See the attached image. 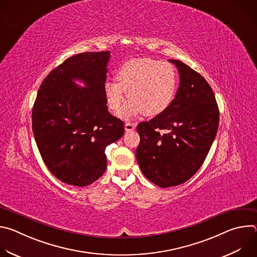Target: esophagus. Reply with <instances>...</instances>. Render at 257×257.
Listing matches in <instances>:
<instances>
[{"label": "esophagus", "instance_id": "esophagus-1", "mask_svg": "<svg viewBox=\"0 0 257 257\" xmlns=\"http://www.w3.org/2000/svg\"><path fill=\"white\" fill-rule=\"evenodd\" d=\"M136 125L134 123H130V122H127L125 124V131L126 132H129V131H133L135 129Z\"/></svg>", "mask_w": 257, "mask_h": 257}]
</instances>
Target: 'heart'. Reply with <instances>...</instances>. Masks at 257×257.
Segmentation results:
<instances>
[{
	"label": "heart",
	"instance_id": "b5f03b06",
	"mask_svg": "<svg viewBox=\"0 0 257 257\" xmlns=\"http://www.w3.org/2000/svg\"><path fill=\"white\" fill-rule=\"evenodd\" d=\"M117 80H106L103 92L109 109L120 114L130 98L122 116L126 119L143 113L156 117L171 106L176 96L178 75L169 62L150 58L133 59L124 63L117 72Z\"/></svg>",
	"mask_w": 257,
	"mask_h": 257
}]
</instances>
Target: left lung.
<instances>
[{
    "label": "left lung",
    "mask_w": 257,
    "mask_h": 257,
    "mask_svg": "<svg viewBox=\"0 0 257 257\" xmlns=\"http://www.w3.org/2000/svg\"><path fill=\"white\" fill-rule=\"evenodd\" d=\"M180 84L167 111L137 126V163L154 184L168 188L188 181L203 164L215 138L219 112L207 81L179 60Z\"/></svg>",
    "instance_id": "obj_1"
}]
</instances>
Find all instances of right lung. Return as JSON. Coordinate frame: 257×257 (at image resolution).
I'll return each instance as SVG.
<instances>
[{
  "instance_id": "right-lung-1",
  "label": "right lung",
  "mask_w": 257,
  "mask_h": 257,
  "mask_svg": "<svg viewBox=\"0 0 257 257\" xmlns=\"http://www.w3.org/2000/svg\"><path fill=\"white\" fill-rule=\"evenodd\" d=\"M111 52L68 58L43 81L32 107V131L50 172L66 184L87 186L105 172V148L124 134L107 111L103 84ZM81 80L85 88L75 85Z\"/></svg>"
}]
</instances>
